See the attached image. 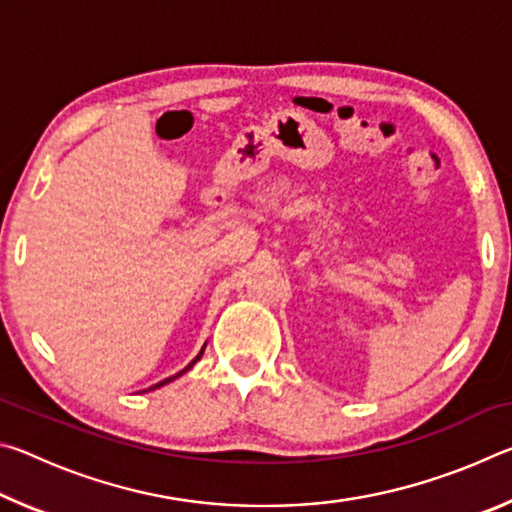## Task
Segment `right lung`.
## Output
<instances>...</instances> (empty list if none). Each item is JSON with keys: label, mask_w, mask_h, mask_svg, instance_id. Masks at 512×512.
<instances>
[{"label": "right lung", "mask_w": 512, "mask_h": 512, "mask_svg": "<svg viewBox=\"0 0 512 512\" xmlns=\"http://www.w3.org/2000/svg\"><path fill=\"white\" fill-rule=\"evenodd\" d=\"M203 350H205V345H203ZM203 350L196 354V359H194L192 363H189V366H187V368H183V370H180V372H176V375H173V377H169V379H164V381H160V384H155V386H151V388H149V391H153V388H160V386H164V384H169V381H173V379H176V377H180V375H185V372H187L189 368H192V366H194V363H196L198 359H201V357H203Z\"/></svg>", "instance_id": "right-lung-1"}]
</instances>
